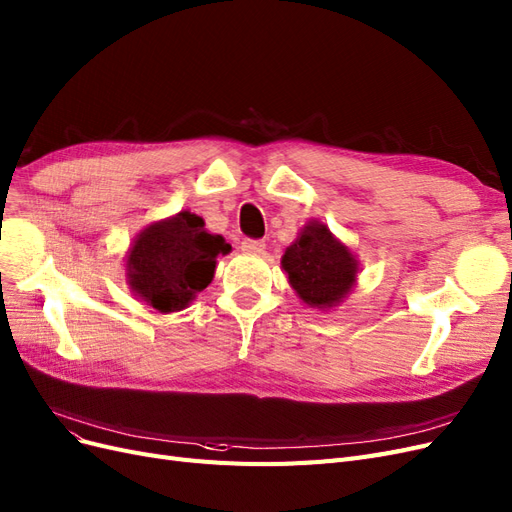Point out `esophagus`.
I'll return each mask as SVG.
<instances>
[{"instance_id":"34e87169","label":"esophagus","mask_w":512,"mask_h":512,"mask_svg":"<svg viewBox=\"0 0 512 512\" xmlns=\"http://www.w3.org/2000/svg\"><path fill=\"white\" fill-rule=\"evenodd\" d=\"M264 248H267V245H264L262 239H243L241 241V250L245 254H262Z\"/></svg>"}]
</instances>
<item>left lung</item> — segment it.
I'll use <instances>...</instances> for the list:
<instances>
[{
	"label": "left lung",
	"mask_w": 512,
	"mask_h": 512,
	"mask_svg": "<svg viewBox=\"0 0 512 512\" xmlns=\"http://www.w3.org/2000/svg\"><path fill=\"white\" fill-rule=\"evenodd\" d=\"M296 294L311 307L339 303L356 281L358 262L320 222H309L281 258Z\"/></svg>",
	"instance_id": "left-lung-1"
}]
</instances>
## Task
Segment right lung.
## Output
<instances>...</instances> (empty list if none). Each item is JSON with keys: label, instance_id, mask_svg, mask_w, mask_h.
I'll return each mask as SVG.
<instances>
[{"label": "right lung", "instance_id": "right-lung-1", "mask_svg": "<svg viewBox=\"0 0 512 512\" xmlns=\"http://www.w3.org/2000/svg\"><path fill=\"white\" fill-rule=\"evenodd\" d=\"M197 214L156 222L139 233L127 258V277L133 292L161 313L184 309L203 292L216 271L218 254L231 245L205 231Z\"/></svg>", "mask_w": 512, "mask_h": 512}]
</instances>
